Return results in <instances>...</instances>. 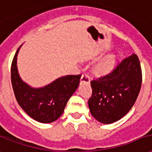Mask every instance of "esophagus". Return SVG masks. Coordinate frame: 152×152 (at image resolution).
<instances>
[{
    "mask_svg": "<svg viewBox=\"0 0 152 152\" xmlns=\"http://www.w3.org/2000/svg\"><path fill=\"white\" fill-rule=\"evenodd\" d=\"M90 82V79H89V76H88V74L85 73L83 74L81 76V79H80V83H89Z\"/></svg>",
    "mask_w": 152,
    "mask_h": 152,
    "instance_id": "1",
    "label": "esophagus"
}]
</instances>
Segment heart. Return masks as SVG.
<instances>
[{
  "label": "heart",
  "instance_id": "heart-1",
  "mask_svg": "<svg viewBox=\"0 0 152 152\" xmlns=\"http://www.w3.org/2000/svg\"><path fill=\"white\" fill-rule=\"evenodd\" d=\"M113 64H114V58L112 56H109L106 59L98 63L95 67H93V72L95 74L99 75V76L105 75L110 72L111 69L113 68Z\"/></svg>",
  "mask_w": 152,
  "mask_h": 152
}]
</instances>
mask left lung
I'll return each instance as SVG.
<instances>
[{"instance_id":"8db88e82","label":"left lung","mask_w":152,"mask_h":152,"mask_svg":"<svg viewBox=\"0 0 152 152\" xmlns=\"http://www.w3.org/2000/svg\"><path fill=\"white\" fill-rule=\"evenodd\" d=\"M142 85V70L133 54L122 60L106 76L91 81L88 107L93 118L103 124L118 121L134 104Z\"/></svg>"}]
</instances>
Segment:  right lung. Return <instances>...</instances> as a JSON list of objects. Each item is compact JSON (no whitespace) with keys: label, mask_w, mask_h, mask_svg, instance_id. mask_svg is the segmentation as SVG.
<instances>
[{"label":"right lung","mask_w":152,"mask_h":152,"mask_svg":"<svg viewBox=\"0 0 152 152\" xmlns=\"http://www.w3.org/2000/svg\"><path fill=\"white\" fill-rule=\"evenodd\" d=\"M20 48L11 65V82L17 102L37 122H55L61 116L67 102L79 86L81 75L62 76L44 87H30L21 79L18 71L17 56Z\"/></svg>","instance_id":"right-lung-1"}]
</instances>
